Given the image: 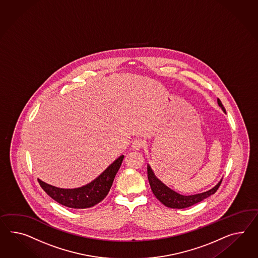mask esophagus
<instances>
[{"label":"esophagus","instance_id":"obj_1","mask_svg":"<svg viewBox=\"0 0 258 258\" xmlns=\"http://www.w3.org/2000/svg\"><path fill=\"white\" fill-rule=\"evenodd\" d=\"M143 145H144V141L142 139H137L133 141L132 148L135 150H139Z\"/></svg>","mask_w":258,"mask_h":258}]
</instances>
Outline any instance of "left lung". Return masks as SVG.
<instances>
[{
	"instance_id": "obj_1",
	"label": "left lung",
	"mask_w": 258,
	"mask_h": 258,
	"mask_svg": "<svg viewBox=\"0 0 258 258\" xmlns=\"http://www.w3.org/2000/svg\"><path fill=\"white\" fill-rule=\"evenodd\" d=\"M217 102H218L219 106H221L222 109L225 112V108L223 106L221 100L218 98ZM148 178H149V182L151 185L152 192L155 196V198L158 199L161 203H163L164 205L168 208H172V209H184V208H188L190 206L199 203L217 191L221 185V182H222V180H221L218 184L209 191L198 194V195H194V196H182V195H179L178 192L173 191L170 188L165 186L161 180H159L158 178H156L155 175L153 174L150 165H148Z\"/></svg>"
}]
</instances>
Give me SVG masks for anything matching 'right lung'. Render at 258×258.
Masks as SVG:
<instances>
[{
    "mask_svg": "<svg viewBox=\"0 0 258 258\" xmlns=\"http://www.w3.org/2000/svg\"><path fill=\"white\" fill-rule=\"evenodd\" d=\"M123 155L116 159L99 177L89 184L75 189H61L47 184L38 178L41 188L59 204L72 209H86L98 204L106 198L122 163Z\"/></svg>",
    "mask_w": 258,
    "mask_h": 258,
    "instance_id": "right-lung-1",
    "label": "right lung"
}]
</instances>
